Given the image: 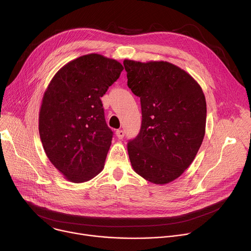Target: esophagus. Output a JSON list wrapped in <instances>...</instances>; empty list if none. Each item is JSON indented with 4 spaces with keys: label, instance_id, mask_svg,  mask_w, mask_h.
Instances as JSON below:
<instances>
[{
    "label": "esophagus",
    "instance_id": "obj_1",
    "mask_svg": "<svg viewBox=\"0 0 251 251\" xmlns=\"http://www.w3.org/2000/svg\"><path fill=\"white\" fill-rule=\"evenodd\" d=\"M116 134H117V136H118L119 140H122V138L125 136V131H124V130H122V129H119V130H117V131H116Z\"/></svg>",
    "mask_w": 251,
    "mask_h": 251
}]
</instances>
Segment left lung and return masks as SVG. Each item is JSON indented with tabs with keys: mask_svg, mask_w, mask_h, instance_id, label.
<instances>
[{
	"mask_svg": "<svg viewBox=\"0 0 251 251\" xmlns=\"http://www.w3.org/2000/svg\"><path fill=\"white\" fill-rule=\"evenodd\" d=\"M127 86L141 98L142 127L127 144L133 171L154 184L179 177L202 144L206 101L200 83L163 61H124Z\"/></svg>",
	"mask_w": 251,
	"mask_h": 251,
	"instance_id": "1",
	"label": "left lung"
}]
</instances>
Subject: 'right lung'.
<instances>
[{
    "label": "right lung",
    "instance_id": "add662e5",
    "mask_svg": "<svg viewBox=\"0 0 251 251\" xmlns=\"http://www.w3.org/2000/svg\"><path fill=\"white\" fill-rule=\"evenodd\" d=\"M123 70L117 60L88 53L62 67L44 94L39 115L43 148L71 182L89 181L104 168L113 131L100 98Z\"/></svg>",
    "mask_w": 251,
    "mask_h": 251
}]
</instances>
